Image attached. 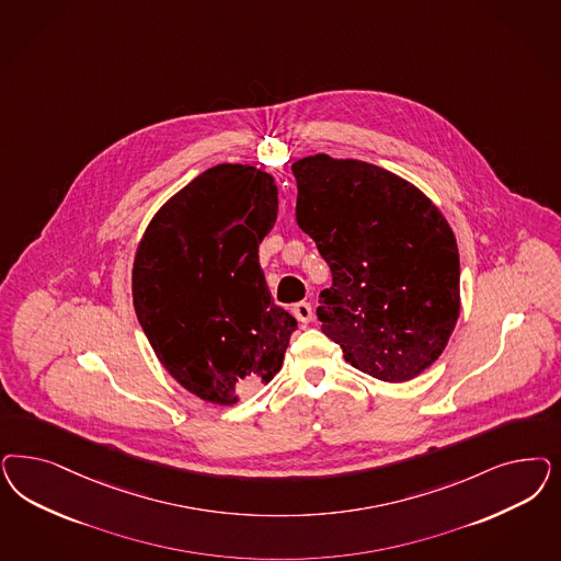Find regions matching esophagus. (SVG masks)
Instances as JSON below:
<instances>
[{"mask_svg": "<svg viewBox=\"0 0 561 561\" xmlns=\"http://www.w3.org/2000/svg\"><path fill=\"white\" fill-rule=\"evenodd\" d=\"M293 313H295V318H297L301 324H309L311 318H313V308H311V304H308V301H301V304H295V306H293Z\"/></svg>", "mask_w": 561, "mask_h": 561, "instance_id": "esophagus-1", "label": "esophagus"}]
</instances>
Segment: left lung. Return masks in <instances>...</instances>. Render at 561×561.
Segmentation results:
<instances>
[{"instance_id":"1","label":"left lung","mask_w":561,"mask_h":561,"mask_svg":"<svg viewBox=\"0 0 561 561\" xmlns=\"http://www.w3.org/2000/svg\"><path fill=\"white\" fill-rule=\"evenodd\" d=\"M297 225L322 253L332 287L318 320L344 362L409 381L444 353L460 316L453 227L411 181L324 152L293 163Z\"/></svg>"}]
</instances>
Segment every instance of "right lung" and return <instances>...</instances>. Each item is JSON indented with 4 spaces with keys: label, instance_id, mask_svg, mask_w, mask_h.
I'll list each match as a JSON object with an SVG mask.
<instances>
[{
    "label": "right lung",
    "instance_id": "obj_1",
    "mask_svg": "<svg viewBox=\"0 0 561 561\" xmlns=\"http://www.w3.org/2000/svg\"><path fill=\"white\" fill-rule=\"evenodd\" d=\"M278 213L271 173L210 167L164 202L140 239L131 297L164 369L213 404L280 371L297 320L272 301L257 248Z\"/></svg>",
    "mask_w": 561,
    "mask_h": 561
}]
</instances>
